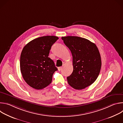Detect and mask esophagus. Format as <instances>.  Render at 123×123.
<instances>
[{
  "label": "esophagus",
  "mask_w": 123,
  "mask_h": 123,
  "mask_svg": "<svg viewBox=\"0 0 123 123\" xmlns=\"http://www.w3.org/2000/svg\"><path fill=\"white\" fill-rule=\"evenodd\" d=\"M62 67H58V71H60L62 69Z\"/></svg>",
  "instance_id": "esophagus-1"
}]
</instances>
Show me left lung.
Segmentation results:
<instances>
[{
  "label": "left lung",
  "instance_id": "1",
  "mask_svg": "<svg viewBox=\"0 0 123 123\" xmlns=\"http://www.w3.org/2000/svg\"><path fill=\"white\" fill-rule=\"evenodd\" d=\"M73 55V72L67 77L68 84L82 90L93 83L101 68V59L96 45L86 38L74 36L62 37Z\"/></svg>",
  "mask_w": 123,
  "mask_h": 123
}]
</instances>
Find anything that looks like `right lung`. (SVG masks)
Masks as SVG:
<instances>
[{
	"instance_id": "add662e5",
	"label": "right lung",
	"mask_w": 123,
	"mask_h": 123,
	"mask_svg": "<svg viewBox=\"0 0 123 123\" xmlns=\"http://www.w3.org/2000/svg\"><path fill=\"white\" fill-rule=\"evenodd\" d=\"M58 39L55 36L40 37L29 42L22 50L21 73L25 82L35 89H43L49 85L52 75L57 71L49 55L52 45Z\"/></svg>"
}]
</instances>
